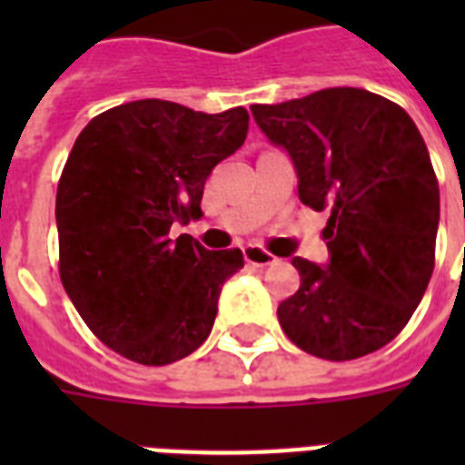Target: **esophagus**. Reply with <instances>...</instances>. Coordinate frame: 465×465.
Instances as JSON below:
<instances>
[{
  "mask_svg": "<svg viewBox=\"0 0 465 465\" xmlns=\"http://www.w3.org/2000/svg\"><path fill=\"white\" fill-rule=\"evenodd\" d=\"M243 258H246L248 265H253V268H268V265H275L277 258L270 251H265L262 246H255V243H251V246L243 248Z\"/></svg>",
  "mask_w": 465,
  "mask_h": 465,
  "instance_id": "obj_1",
  "label": "esophagus"
}]
</instances>
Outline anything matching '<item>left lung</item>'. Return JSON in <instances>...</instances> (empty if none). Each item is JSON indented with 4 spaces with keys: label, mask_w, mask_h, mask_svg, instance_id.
<instances>
[{
    "label": "left lung",
    "mask_w": 465,
    "mask_h": 465,
    "mask_svg": "<svg viewBox=\"0 0 465 465\" xmlns=\"http://www.w3.org/2000/svg\"><path fill=\"white\" fill-rule=\"evenodd\" d=\"M251 113L290 152L299 200L331 210V262L292 261L302 287L277 306L282 331L332 361L381 350L411 321L434 270L440 183L422 134L401 105L352 86Z\"/></svg>",
    "instance_id": "left-lung-1"
}]
</instances>
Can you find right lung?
I'll list each match as a JSON object with an SVG mask.
<instances>
[{
  "label": "right lung",
  "mask_w": 465,
  "mask_h": 465,
  "mask_svg": "<svg viewBox=\"0 0 465 465\" xmlns=\"http://www.w3.org/2000/svg\"><path fill=\"white\" fill-rule=\"evenodd\" d=\"M248 133L246 108L195 113L144 98L84 127L57 183L60 280L105 347L147 367L188 357L210 335L239 248L207 251L171 226L203 217L207 175Z\"/></svg>",
  "instance_id": "add662e5"
}]
</instances>
